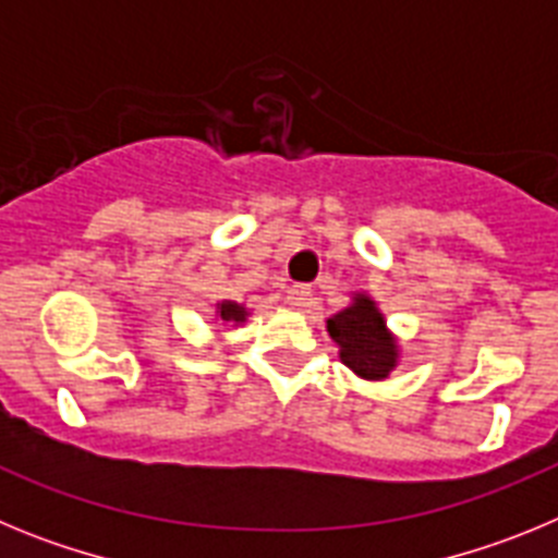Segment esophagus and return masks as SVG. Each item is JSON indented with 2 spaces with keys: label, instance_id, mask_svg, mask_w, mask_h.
I'll return each instance as SVG.
<instances>
[{
  "label": "esophagus",
  "instance_id": "1",
  "mask_svg": "<svg viewBox=\"0 0 558 558\" xmlns=\"http://www.w3.org/2000/svg\"><path fill=\"white\" fill-rule=\"evenodd\" d=\"M310 295H313V288L310 284H293L288 288V304L290 307H310Z\"/></svg>",
  "mask_w": 558,
  "mask_h": 558
}]
</instances>
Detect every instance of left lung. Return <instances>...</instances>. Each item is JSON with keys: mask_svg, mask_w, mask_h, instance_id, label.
I'll list each match as a JSON object with an SVG mask.
<instances>
[{"mask_svg": "<svg viewBox=\"0 0 558 558\" xmlns=\"http://www.w3.org/2000/svg\"><path fill=\"white\" fill-rule=\"evenodd\" d=\"M327 332L338 343L343 366L360 379H386L399 366L397 335L368 293H354L347 310L327 318Z\"/></svg>", "mask_w": 558, "mask_h": 558, "instance_id": "1", "label": "left lung"}]
</instances>
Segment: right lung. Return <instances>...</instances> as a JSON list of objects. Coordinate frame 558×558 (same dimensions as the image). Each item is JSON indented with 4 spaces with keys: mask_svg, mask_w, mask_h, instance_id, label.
<instances>
[{
    "mask_svg": "<svg viewBox=\"0 0 558 558\" xmlns=\"http://www.w3.org/2000/svg\"><path fill=\"white\" fill-rule=\"evenodd\" d=\"M248 307L245 304H236V302H218V310H215V318H218L220 324H231V327H240V324H245V318H248Z\"/></svg>",
    "mask_w": 558,
    "mask_h": 558,
    "instance_id": "right-lung-1",
    "label": "right lung"
}]
</instances>
